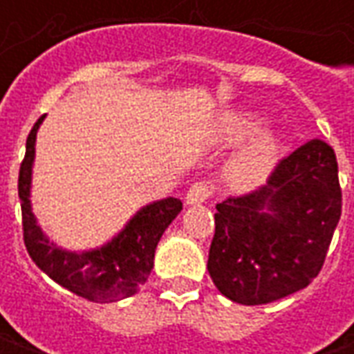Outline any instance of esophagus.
<instances>
[{"label": "esophagus", "mask_w": 354, "mask_h": 354, "mask_svg": "<svg viewBox=\"0 0 354 354\" xmlns=\"http://www.w3.org/2000/svg\"><path fill=\"white\" fill-rule=\"evenodd\" d=\"M210 185L207 182H197V184H193L187 193H185V203L187 205H203V203H207L208 197H210Z\"/></svg>", "instance_id": "1"}]
</instances>
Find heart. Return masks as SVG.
I'll return each instance as SVG.
<instances>
[{"label":"heart","mask_w":354,"mask_h":354,"mask_svg":"<svg viewBox=\"0 0 354 354\" xmlns=\"http://www.w3.org/2000/svg\"><path fill=\"white\" fill-rule=\"evenodd\" d=\"M263 121L258 117H233L223 127V140L231 144H241L245 140L260 134ZM281 144L274 138H261L231 162L230 180L241 189L254 187L263 182L273 170Z\"/></svg>","instance_id":"1"}]
</instances>
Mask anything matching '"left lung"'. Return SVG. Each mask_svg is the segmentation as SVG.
<instances>
[{"mask_svg":"<svg viewBox=\"0 0 354 354\" xmlns=\"http://www.w3.org/2000/svg\"><path fill=\"white\" fill-rule=\"evenodd\" d=\"M216 210L207 267L223 296L261 305L305 288L324 266L342 216L334 147L305 142L277 162L267 185Z\"/></svg>","mask_w":354,"mask_h":354,"instance_id":"obj_1","label":"left lung"}]
</instances>
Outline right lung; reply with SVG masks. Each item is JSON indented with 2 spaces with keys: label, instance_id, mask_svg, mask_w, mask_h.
I'll return each mask as SVG.
<instances>
[{
  "label": "right lung",
  "instance_id": "right-lung-1",
  "mask_svg": "<svg viewBox=\"0 0 354 354\" xmlns=\"http://www.w3.org/2000/svg\"><path fill=\"white\" fill-rule=\"evenodd\" d=\"M41 115L26 140V155L19 170V197L22 208V235L30 258L55 282L75 296L96 304H109L132 296L153 269L155 248L170 222L182 210L176 197L157 201L142 208L111 243L93 252L72 254L50 245L30 208V180L35 151V134Z\"/></svg>",
  "mask_w": 354,
  "mask_h": 354
}]
</instances>
